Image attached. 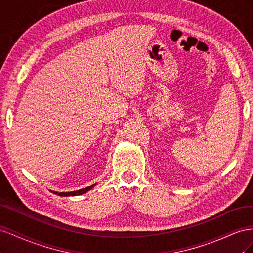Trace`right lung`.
Listing matches in <instances>:
<instances>
[{"label":"right lung","mask_w":253,"mask_h":253,"mask_svg":"<svg viewBox=\"0 0 253 253\" xmlns=\"http://www.w3.org/2000/svg\"><path fill=\"white\" fill-rule=\"evenodd\" d=\"M95 185H91L87 188H83V189H80V190H77V191H72V192H55L53 191V193L55 194H58L60 196H76V195H80V194H83V193H86L88 190H90L91 188H93Z\"/></svg>","instance_id":"add662e5"}]
</instances>
